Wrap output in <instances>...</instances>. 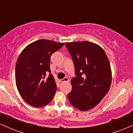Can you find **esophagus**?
<instances>
[{
	"mask_svg": "<svg viewBox=\"0 0 133 133\" xmlns=\"http://www.w3.org/2000/svg\"><path fill=\"white\" fill-rule=\"evenodd\" d=\"M69 81V78L68 77H65L64 79H62L60 80L61 82H66Z\"/></svg>",
	"mask_w": 133,
	"mask_h": 133,
	"instance_id": "1",
	"label": "esophagus"
}]
</instances>
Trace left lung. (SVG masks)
<instances>
[{
	"mask_svg": "<svg viewBox=\"0 0 133 133\" xmlns=\"http://www.w3.org/2000/svg\"><path fill=\"white\" fill-rule=\"evenodd\" d=\"M73 60L76 77L71 79L68 95L72 106L88 111L97 106L109 91L112 80L110 63L101 47L88 42H65Z\"/></svg>",
	"mask_w": 133,
	"mask_h": 133,
	"instance_id": "left-lung-1",
	"label": "left lung"
}]
</instances>
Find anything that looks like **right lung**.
Returning <instances> with one entry per match:
<instances>
[{
    "label": "right lung",
    "mask_w": 133,
    "mask_h": 133,
    "mask_svg": "<svg viewBox=\"0 0 133 133\" xmlns=\"http://www.w3.org/2000/svg\"><path fill=\"white\" fill-rule=\"evenodd\" d=\"M63 45L41 39L27 45L19 55L16 65V86L27 104L40 108L53 99L57 86L51 74L50 58Z\"/></svg>",
    "instance_id": "1"
}]
</instances>
